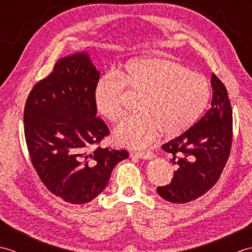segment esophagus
Returning a JSON list of instances; mask_svg holds the SVG:
<instances>
[{
    "instance_id": "obj_1",
    "label": "esophagus",
    "mask_w": 252,
    "mask_h": 252,
    "mask_svg": "<svg viewBox=\"0 0 252 252\" xmlns=\"http://www.w3.org/2000/svg\"><path fill=\"white\" fill-rule=\"evenodd\" d=\"M131 157H136L141 159H152L154 157V154L152 152H142V153L133 152L131 153Z\"/></svg>"
}]
</instances>
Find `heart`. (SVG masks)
Returning a JSON list of instances; mask_svg holds the SVG:
<instances>
[{
	"label": "heart",
	"mask_w": 252,
	"mask_h": 252,
	"mask_svg": "<svg viewBox=\"0 0 252 252\" xmlns=\"http://www.w3.org/2000/svg\"><path fill=\"white\" fill-rule=\"evenodd\" d=\"M125 88L142 96L141 115L126 118L115 130L116 142L131 148L149 146L159 133L165 137L184 133L197 121L210 97V87L202 74L168 58L144 57L96 82L94 105L106 120L116 122L125 115Z\"/></svg>",
	"instance_id": "obj_1"
}]
</instances>
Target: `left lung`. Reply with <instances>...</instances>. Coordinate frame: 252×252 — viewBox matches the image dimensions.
Returning <instances> with one entry per match:
<instances>
[{
	"mask_svg": "<svg viewBox=\"0 0 252 252\" xmlns=\"http://www.w3.org/2000/svg\"><path fill=\"white\" fill-rule=\"evenodd\" d=\"M211 87L210 109L189 130L162 145L176 165L171 183L157 187L167 201L185 203L206 194L226 164L233 140V111L226 88L215 73Z\"/></svg>",
	"mask_w": 252,
	"mask_h": 252,
	"instance_id": "obj_1",
	"label": "left lung"
}]
</instances>
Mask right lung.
Instances as JSON below:
<instances>
[{
  "mask_svg": "<svg viewBox=\"0 0 252 252\" xmlns=\"http://www.w3.org/2000/svg\"><path fill=\"white\" fill-rule=\"evenodd\" d=\"M99 71L88 53L58 61L27 98L25 137L31 162L52 194L72 205L90 202L108 184L126 151L98 145L109 134L96 117L94 88Z\"/></svg>",
  "mask_w": 252,
  "mask_h": 252,
  "instance_id": "obj_1",
  "label": "right lung"
}]
</instances>
